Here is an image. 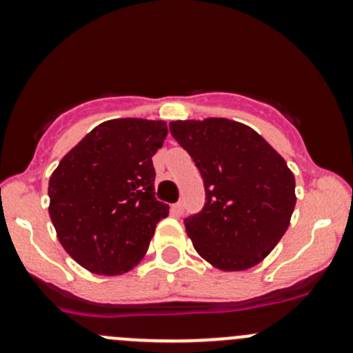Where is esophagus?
Returning a JSON list of instances; mask_svg holds the SVG:
<instances>
[{"mask_svg":"<svg viewBox=\"0 0 353 353\" xmlns=\"http://www.w3.org/2000/svg\"><path fill=\"white\" fill-rule=\"evenodd\" d=\"M170 212H172V215L181 216V215H183V212H184V203L183 201L174 203V205L170 206Z\"/></svg>","mask_w":353,"mask_h":353,"instance_id":"esophagus-1","label":"esophagus"}]
</instances>
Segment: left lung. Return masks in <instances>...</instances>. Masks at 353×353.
I'll return each instance as SVG.
<instances>
[{
	"label": "left lung",
	"instance_id": "left-lung-1",
	"mask_svg": "<svg viewBox=\"0 0 353 353\" xmlns=\"http://www.w3.org/2000/svg\"><path fill=\"white\" fill-rule=\"evenodd\" d=\"M169 128L205 184V206L184 220L198 254L223 272L261 263L294 213L295 179L283 157L252 128L225 117Z\"/></svg>",
	"mask_w": 353,
	"mask_h": 353
}]
</instances>
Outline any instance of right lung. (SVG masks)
Instances as JSON below:
<instances>
[{
    "mask_svg": "<svg viewBox=\"0 0 353 353\" xmlns=\"http://www.w3.org/2000/svg\"><path fill=\"white\" fill-rule=\"evenodd\" d=\"M163 121L110 119L63 157L49 179V215L74 261L95 275H123L141 261L169 205L155 198L152 157Z\"/></svg>",
    "mask_w": 353,
    "mask_h": 353,
    "instance_id": "obj_1",
    "label": "right lung"
}]
</instances>
